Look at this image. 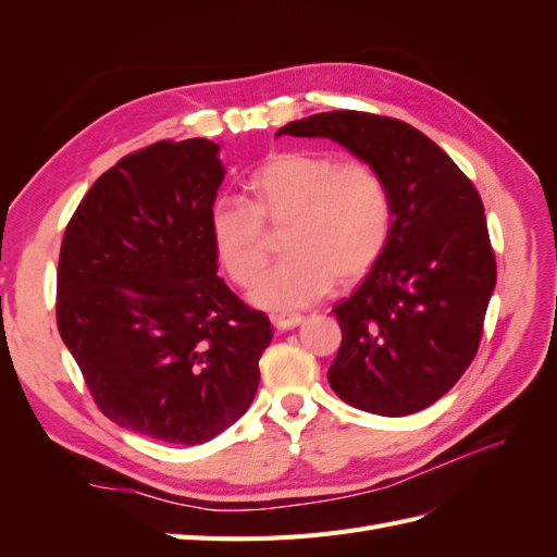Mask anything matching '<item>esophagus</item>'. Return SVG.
Here are the masks:
<instances>
[{
    "label": "esophagus",
    "mask_w": 557,
    "mask_h": 557,
    "mask_svg": "<svg viewBox=\"0 0 557 557\" xmlns=\"http://www.w3.org/2000/svg\"><path fill=\"white\" fill-rule=\"evenodd\" d=\"M301 323H305V315H299V313H295V315H272V325L276 330H281V332L293 330V327H297Z\"/></svg>",
    "instance_id": "34e87169"
}]
</instances>
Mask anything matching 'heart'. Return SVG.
<instances>
[{
  "label": "heart",
  "instance_id": "obj_1",
  "mask_svg": "<svg viewBox=\"0 0 557 557\" xmlns=\"http://www.w3.org/2000/svg\"><path fill=\"white\" fill-rule=\"evenodd\" d=\"M393 225L391 188L374 164L336 162L318 150H288L250 176L244 201L223 199L209 232L230 278L258 281L269 258L267 232L285 227L288 258L260 278L250 299L267 311L307 309L336 278L356 281L383 252Z\"/></svg>",
  "mask_w": 557,
  "mask_h": 557
}]
</instances>
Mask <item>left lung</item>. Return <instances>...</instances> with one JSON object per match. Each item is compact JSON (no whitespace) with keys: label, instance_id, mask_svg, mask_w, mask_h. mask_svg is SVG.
<instances>
[{"label":"left lung","instance_id":"obj_1","mask_svg":"<svg viewBox=\"0 0 557 557\" xmlns=\"http://www.w3.org/2000/svg\"><path fill=\"white\" fill-rule=\"evenodd\" d=\"M325 137L383 174L391 237L360 288L332 313L342 346L332 391L379 416L428 409L474 360L497 264L483 201L444 150L416 127L362 111L315 113L276 132Z\"/></svg>","mask_w":557,"mask_h":557}]
</instances>
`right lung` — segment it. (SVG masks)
Instances as JSON below:
<instances>
[{"label": "right lung", "mask_w": 557, "mask_h": 557, "mask_svg": "<svg viewBox=\"0 0 557 557\" xmlns=\"http://www.w3.org/2000/svg\"><path fill=\"white\" fill-rule=\"evenodd\" d=\"M221 146L158 141L95 181L64 230L58 330L109 420L166 444L213 440L258 393L272 323L218 272Z\"/></svg>", "instance_id": "add662e5"}]
</instances>
